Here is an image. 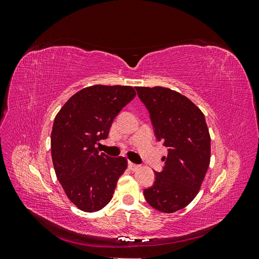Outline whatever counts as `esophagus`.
Instances as JSON below:
<instances>
[{"mask_svg": "<svg viewBox=\"0 0 259 259\" xmlns=\"http://www.w3.org/2000/svg\"><path fill=\"white\" fill-rule=\"evenodd\" d=\"M128 168L131 169V170H133V171H135V170H137L139 167H140V165H138V164H135V163H133V162H128Z\"/></svg>", "mask_w": 259, "mask_h": 259, "instance_id": "34e87169", "label": "esophagus"}]
</instances>
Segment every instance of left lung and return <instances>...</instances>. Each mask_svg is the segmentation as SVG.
I'll return each mask as SVG.
<instances>
[{
    "label": "left lung",
    "instance_id": "left-lung-1",
    "mask_svg": "<svg viewBox=\"0 0 259 259\" xmlns=\"http://www.w3.org/2000/svg\"><path fill=\"white\" fill-rule=\"evenodd\" d=\"M150 114L154 135L167 148L162 171L144 190L147 202L162 213L186 207L198 194L210 160V137L204 114L192 101L161 86L135 88Z\"/></svg>",
    "mask_w": 259,
    "mask_h": 259
}]
</instances>
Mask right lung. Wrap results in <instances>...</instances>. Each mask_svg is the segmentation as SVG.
<instances>
[{"label": "right lung", "mask_w": 259, "mask_h": 259, "mask_svg": "<svg viewBox=\"0 0 259 259\" xmlns=\"http://www.w3.org/2000/svg\"><path fill=\"white\" fill-rule=\"evenodd\" d=\"M136 96L132 86L94 85L70 97L54 120L52 159L69 200L81 210L104 208L127 167L123 156L99 152L114 117Z\"/></svg>", "instance_id": "right-lung-1"}]
</instances>
